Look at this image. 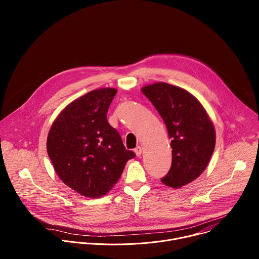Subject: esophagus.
<instances>
[{
  "mask_svg": "<svg viewBox=\"0 0 259 259\" xmlns=\"http://www.w3.org/2000/svg\"><path fill=\"white\" fill-rule=\"evenodd\" d=\"M134 152H135V154H136V156H137V157L141 156V152H142V150H141V147H140V146H137V147H136V149L134 150Z\"/></svg>",
  "mask_w": 259,
  "mask_h": 259,
  "instance_id": "34e87169",
  "label": "esophagus"
}]
</instances>
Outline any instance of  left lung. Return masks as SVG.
<instances>
[{"mask_svg": "<svg viewBox=\"0 0 259 259\" xmlns=\"http://www.w3.org/2000/svg\"><path fill=\"white\" fill-rule=\"evenodd\" d=\"M164 120L172 147V163L161 179L178 189L198 178L215 147V130L199 100L179 87L156 83L142 88Z\"/></svg>", "mask_w": 259, "mask_h": 259, "instance_id": "1", "label": "left lung"}]
</instances>
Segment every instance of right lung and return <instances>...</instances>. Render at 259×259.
<instances>
[{
    "label": "right lung",
    "mask_w": 259,
    "mask_h": 259,
    "mask_svg": "<svg viewBox=\"0 0 259 259\" xmlns=\"http://www.w3.org/2000/svg\"><path fill=\"white\" fill-rule=\"evenodd\" d=\"M116 94V89L102 88L72 101L48 134L47 152L57 175L85 197L104 196L121 177L127 161L135 157L107 122Z\"/></svg>",
    "instance_id": "right-lung-1"
}]
</instances>
